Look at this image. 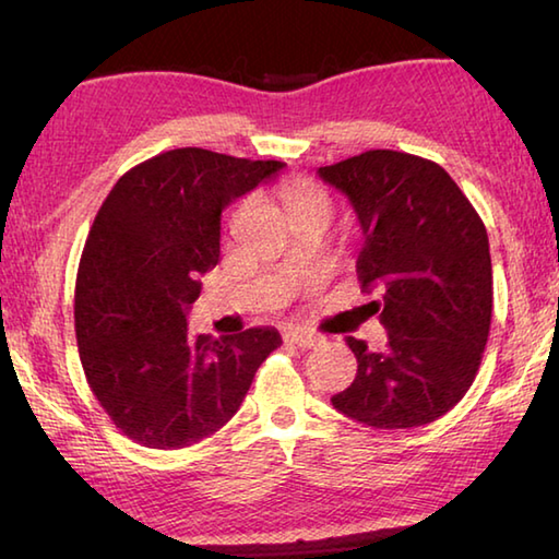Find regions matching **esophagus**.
<instances>
[{
	"instance_id": "obj_1",
	"label": "esophagus",
	"mask_w": 559,
	"mask_h": 559,
	"mask_svg": "<svg viewBox=\"0 0 559 559\" xmlns=\"http://www.w3.org/2000/svg\"><path fill=\"white\" fill-rule=\"evenodd\" d=\"M286 340H288V343H293V345L302 347V349H313V347H318L320 343H323V340H320L318 335L306 333V330H288Z\"/></svg>"
}]
</instances>
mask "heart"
Listing matches in <instances>:
<instances>
[{
  "label": "heart",
  "mask_w": 559,
  "mask_h": 559,
  "mask_svg": "<svg viewBox=\"0 0 559 559\" xmlns=\"http://www.w3.org/2000/svg\"><path fill=\"white\" fill-rule=\"evenodd\" d=\"M281 197L288 206L293 222L302 219V216H323V219H330L335 210V202H333V197H330L328 189L323 185L313 182V179H306V177L288 179V182L281 189ZM246 210H249V202H241L239 206H236L229 216V226L239 224Z\"/></svg>",
  "instance_id": "1"
}]
</instances>
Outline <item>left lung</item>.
I'll use <instances>...</instances> for the list:
<instances>
[{
  "label": "left lung",
  "mask_w": 559,
  "mask_h": 559,
  "mask_svg": "<svg viewBox=\"0 0 559 559\" xmlns=\"http://www.w3.org/2000/svg\"><path fill=\"white\" fill-rule=\"evenodd\" d=\"M318 175L347 194L362 226L357 278L386 328L372 353L347 337L355 382L337 412L374 429H412L453 409L476 380L493 313V269L478 212L449 173L396 150H367Z\"/></svg>",
  "instance_id": "8db88e82"
}]
</instances>
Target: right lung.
I'll use <instances>...</instances> for the list:
<instances>
[{"label": "right lung", "instance_id": "right-lung-1", "mask_svg": "<svg viewBox=\"0 0 559 559\" xmlns=\"http://www.w3.org/2000/svg\"><path fill=\"white\" fill-rule=\"evenodd\" d=\"M281 167L179 147L128 169L100 204L75 276V340L91 392L135 443L212 437L281 347L276 328L226 337L187 328L200 276L219 261L222 210Z\"/></svg>", "mask_w": 559, "mask_h": 559}]
</instances>
